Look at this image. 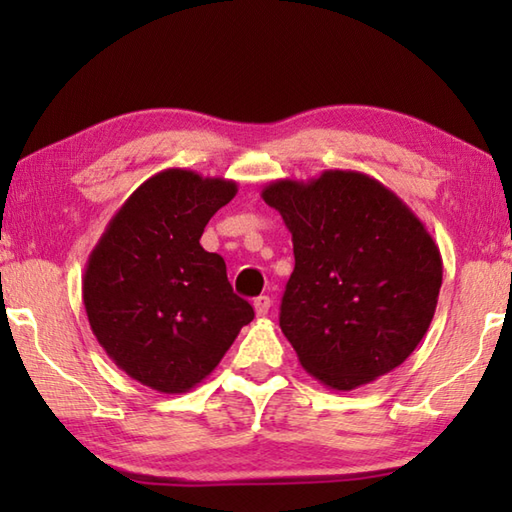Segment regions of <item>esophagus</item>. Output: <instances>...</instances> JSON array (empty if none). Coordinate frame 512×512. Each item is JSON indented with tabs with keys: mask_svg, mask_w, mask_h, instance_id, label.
Wrapping results in <instances>:
<instances>
[{
	"mask_svg": "<svg viewBox=\"0 0 512 512\" xmlns=\"http://www.w3.org/2000/svg\"><path fill=\"white\" fill-rule=\"evenodd\" d=\"M253 307L257 311V316H266L268 309H271V298L268 296H259L253 300Z\"/></svg>",
	"mask_w": 512,
	"mask_h": 512,
	"instance_id": "obj_1",
	"label": "esophagus"
}]
</instances>
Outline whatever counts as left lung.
I'll list each match as a JSON object with an SVG mask.
<instances>
[{"mask_svg": "<svg viewBox=\"0 0 512 512\" xmlns=\"http://www.w3.org/2000/svg\"><path fill=\"white\" fill-rule=\"evenodd\" d=\"M266 205L291 232L296 266L280 327L300 366L334 391L400 366L431 325L443 257L409 205L359 171L275 180Z\"/></svg>", "mask_w": 512, "mask_h": 512, "instance_id": "left-lung-1", "label": "left lung"}]
</instances>
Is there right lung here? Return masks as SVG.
Segmentation results:
<instances>
[{"label":"right lung","instance_id":"1","mask_svg":"<svg viewBox=\"0 0 512 512\" xmlns=\"http://www.w3.org/2000/svg\"><path fill=\"white\" fill-rule=\"evenodd\" d=\"M235 180L164 169L126 198L83 273V305L108 357L140 384L187 393L219 366L253 307L232 291L207 221Z\"/></svg>","mask_w":512,"mask_h":512}]
</instances>
